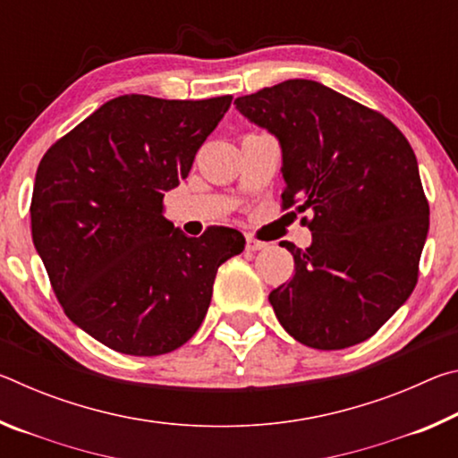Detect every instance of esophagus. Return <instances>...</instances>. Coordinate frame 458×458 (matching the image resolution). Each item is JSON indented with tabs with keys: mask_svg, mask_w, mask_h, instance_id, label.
Returning a JSON list of instances; mask_svg holds the SVG:
<instances>
[{
	"mask_svg": "<svg viewBox=\"0 0 458 458\" xmlns=\"http://www.w3.org/2000/svg\"><path fill=\"white\" fill-rule=\"evenodd\" d=\"M262 248H267V242H262V240H257V238H252V236L246 238V250L257 252V250H262Z\"/></svg>",
	"mask_w": 458,
	"mask_h": 458,
	"instance_id": "34e87169",
	"label": "esophagus"
}]
</instances>
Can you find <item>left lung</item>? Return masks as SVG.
Wrapping results in <instances>:
<instances>
[{
    "label": "left lung",
    "mask_w": 458,
    "mask_h": 458,
    "mask_svg": "<svg viewBox=\"0 0 458 458\" xmlns=\"http://www.w3.org/2000/svg\"><path fill=\"white\" fill-rule=\"evenodd\" d=\"M234 105L283 147V210L313 242H291L294 275L268 294L289 335L315 350L361 344L406 303L428 234L416 155L382 113L315 81H284Z\"/></svg>",
    "instance_id": "obj_1"
}]
</instances>
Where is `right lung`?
<instances>
[{
  "mask_svg": "<svg viewBox=\"0 0 458 458\" xmlns=\"http://www.w3.org/2000/svg\"><path fill=\"white\" fill-rule=\"evenodd\" d=\"M232 97L123 95L60 137L38 165L32 238L68 319L111 350L169 353L199 329L234 228L188 238L164 212Z\"/></svg>",
  "mask_w": 458,
  "mask_h": 458,
  "instance_id": "1",
  "label": "right lung"
}]
</instances>
